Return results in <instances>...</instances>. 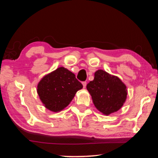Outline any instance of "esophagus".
Returning <instances> with one entry per match:
<instances>
[{"label": "esophagus", "instance_id": "obj_1", "mask_svg": "<svg viewBox=\"0 0 158 158\" xmlns=\"http://www.w3.org/2000/svg\"><path fill=\"white\" fill-rule=\"evenodd\" d=\"M82 84H83V86H84V89H85V86H86L87 83L85 82V81H83V82H82Z\"/></svg>", "mask_w": 158, "mask_h": 158}]
</instances>
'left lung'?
I'll use <instances>...</instances> for the list:
<instances>
[{
    "label": "left lung",
    "mask_w": 158,
    "mask_h": 158,
    "mask_svg": "<svg viewBox=\"0 0 158 158\" xmlns=\"http://www.w3.org/2000/svg\"><path fill=\"white\" fill-rule=\"evenodd\" d=\"M86 89L96 109L106 116L118 111L127 98L124 83L102 69L95 72L94 79L87 84Z\"/></svg>",
    "instance_id": "1"
}]
</instances>
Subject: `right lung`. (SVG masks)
<instances>
[{
	"label": "right lung",
	"mask_w": 158,
	"mask_h": 158,
	"mask_svg": "<svg viewBox=\"0 0 158 158\" xmlns=\"http://www.w3.org/2000/svg\"><path fill=\"white\" fill-rule=\"evenodd\" d=\"M83 85L75 74L63 67L45 75L37 84V92L44 106L53 112L62 111L73 100Z\"/></svg>",
	"instance_id": "1"
}]
</instances>
